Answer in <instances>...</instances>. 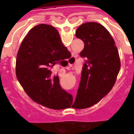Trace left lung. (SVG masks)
<instances>
[{
	"instance_id": "1",
	"label": "left lung",
	"mask_w": 134,
	"mask_h": 134,
	"mask_svg": "<svg viewBox=\"0 0 134 134\" xmlns=\"http://www.w3.org/2000/svg\"><path fill=\"white\" fill-rule=\"evenodd\" d=\"M84 42L80 57L86 59L73 108L83 109L100 100L116 81L121 61L115 41L103 25L87 22L76 31Z\"/></svg>"
}]
</instances>
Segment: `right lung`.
Listing matches in <instances>:
<instances>
[{
  "label": "right lung",
  "instance_id": "add662e5",
  "mask_svg": "<svg viewBox=\"0 0 134 134\" xmlns=\"http://www.w3.org/2000/svg\"><path fill=\"white\" fill-rule=\"evenodd\" d=\"M70 52L58 31L48 24L32 28L19 48L16 64L18 80L33 100L52 109L68 108L71 95L59 85L51 70Z\"/></svg>",
  "mask_w": 134,
  "mask_h": 134
}]
</instances>
